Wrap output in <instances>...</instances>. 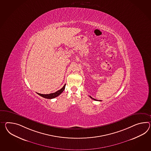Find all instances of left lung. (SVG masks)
Returning <instances> with one entry per match:
<instances>
[{"mask_svg":"<svg viewBox=\"0 0 151 151\" xmlns=\"http://www.w3.org/2000/svg\"><path fill=\"white\" fill-rule=\"evenodd\" d=\"M90 97H91V98H92V99L94 100H96H96H98L95 99H94V98H92V97H91V96H90ZM99 101H100V100H99Z\"/></svg>","mask_w":151,"mask_h":151,"instance_id":"8db88e82","label":"left lung"}]
</instances>
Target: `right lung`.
Wrapping results in <instances>:
<instances>
[{"label": "right lung", "instance_id": "obj_1", "mask_svg": "<svg viewBox=\"0 0 151 151\" xmlns=\"http://www.w3.org/2000/svg\"><path fill=\"white\" fill-rule=\"evenodd\" d=\"M65 85H64L62 88L60 89V90H58V91L55 92V93H53L48 94H40V93H37V94L39 96H41L42 97L46 98V99H53V98H55V97L59 96L64 91V90L65 89Z\"/></svg>", "mask_w": 151, "mask_h": 151}]
</instances>
